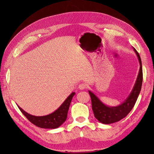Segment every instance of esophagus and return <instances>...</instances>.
Here are the masks:
<instances>
[{
    "label": "esophagus",
    "mask_w": 154,
    "mask_h": 154,
    "mask_svg": "<svg viewBox=\"0 0 154 154\" xmlns=\"http://www.w3.org/2000/svg\"><path fill=\"white\" fill-rule=\"evenodd\" d=\"M86 88V84H80L79 85V88L80 90H84Z\"/></svg>",
    "instance_id": "1"
}]
</instances>
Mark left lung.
I'll return each mask as SVG.
<instances>
[{"instance_id": "left-lung-1", "label": "left lung", "mask_w": 154, "mask_h": 154, "mask_svg": "<svg viewBox=\"0 0 154 154\" xmlns=\"http://www.w3.org/2000/svg\"><path fill=\"white\" fill-rule=\"evenodd\" d=\"M134 51L138 57L140 63V69L132 90L124 102L117 106L110 107L104 104L93 92L88 91V93L91 97L92 107L94 116L100 122L103 124L114 123L125 117L134 107L138 98L141 91L143 74L140 57L134 48Z\"/></svg>"}]
</instances>
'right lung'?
I'll return each instance as SVG.
<instances>
[{
  "instance_id": "right-lung-1",
  "label": "right lung",
  "mask_w": 154,
  "mask_h": 154,
  "mask_svg": "<svg viewBox=\"0 0 154 154\" xmlns=\"http://www.w3.org/2000/svg\"><path fill=\"white\" fill-rule=\"evenodd\" d=\"M75 94L72 92L55 111L44 116H32L24 111L19 106L18 107L30 122L35 125L43 128H56L66 120L70 104Z\"/></svg>"
}]
</instances>
